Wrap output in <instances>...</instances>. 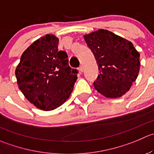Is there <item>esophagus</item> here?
Returning <instances> with one entry per match:
<instances>
[{"label": "esophagus", "instance_id": "esophagus-1", "mask_svg": "<svg viewBox=\"0 0 154 154\" xmlns=\"http://www.w3.org/2000/svg\"><path fill=\"white\" fill-rule=\"evenodd\" d=\"M79 71H80V72H83V71H84V68H83V65H80V67H79Z\"/></svg>", "mask_w": 154, "mask_h": 154}]
</instances>
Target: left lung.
I'll return each mask as SVG.
<instances>
[{
	"label": "left lung",
	"instance_id": "1",
	"mask_svg": "<svg viewBox=\"0 0 154 154\" xmlns=\"http://www.w3.org/2000/svg\"><path fill=\"white\" fill-rule=\"evenodd\" d=\"M99 74L95 89L107 98H119L129 90L139 72L140 54L130 41L107 30L84 36Z\"/></svg>",
	"mask_w": 154,
	"mask_h": 154
}]
</instances>
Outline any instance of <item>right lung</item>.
Wrapping results in <instances>:
<instances>
[{
  "instance_id": "right-lung-1",
  "label": "right lung",
  "mask_w": 154,
  "mask_h": 154,
  "mask_svg": "<svg viewBox=\"0 0 154 154\" xmlns=\"http://www.w3.org/2000/svg\"><path fill=\"white\" fill-rule=\"evenodd\" d=\"M59 39L47 34L34 41L21 56L16 69L19 89L43 110L62 105L71 95L78 71L68 65V55L58 50Z\"/></svg>"
}]
</instances>
